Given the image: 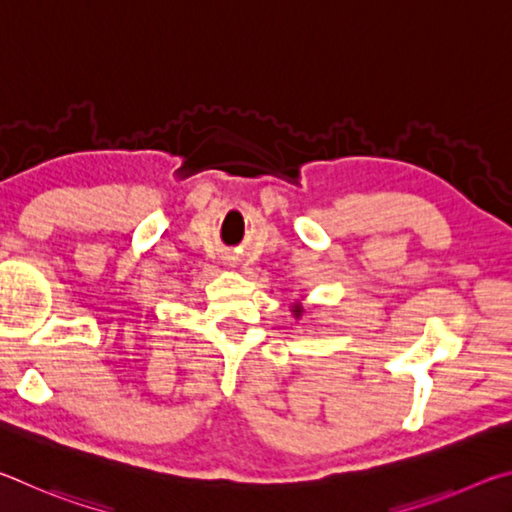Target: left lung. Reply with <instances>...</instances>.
I'll return each mask as SVG.
<instances>
[{
    "mask_svg": "<svg viewBox=\"0 0 512 512\" xmlns=\"http://www.w3.org/2000/svg\"><path fill=\"white\" fill-rule=\"evenodd\" d=\"M293 311H296V316H300V314H302V309H300V307H296Z\"/></svg>",
    "mask_w": 512,
    "mask_h": 512,
    "instance_id": "1",
    "label": "left lung"
}]
</instances>
